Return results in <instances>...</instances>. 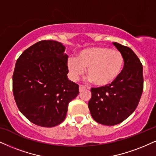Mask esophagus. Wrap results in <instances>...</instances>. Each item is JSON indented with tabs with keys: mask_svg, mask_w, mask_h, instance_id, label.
<instances>
[{
	"mask_svg": "<svg viewBox=\"0 0 156 156\" xmlns=\"http://www.w3.org/2000/svg\"><path fill=\"white\" fill-rule=\"evenodd\" d=\"M85 89H86L85 86L82 85V84H80V92H82V90H85Z\"/></svg>",
	"mask_w": 156,
	"mask_h": 156,
	"instance_id": "34e87169",
	"label": "esophagus"
}]
</instances>
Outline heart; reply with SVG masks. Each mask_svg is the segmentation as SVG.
<instances>
[{"label": "heart", "mask_w": 156, "mask_h": 156, "mask_svg": "<svg viewBox=\"0 0 156 156\" xmlns=\"http://www.w3.org/2000/svg\"><path fill=\"white\" fill-rule=\"evenodd\" d=\"M124 62V56L118 50L93 47L82 50L76 58L69 57L66 64L72 80H77L87 69V77L93 84L106 86L119 77Z\"/></svg>", "instance_id": "b5f03b06"}]
</instances>
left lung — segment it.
I'll use <instances>...</instances> for the list:
<instances>
[{"mask_svg":"<svg viewBox=\"0 0 156 156\" xmlns=\"http://www.w3.org/2000/svg\"><path fill=\"white\" fill-rule=\"evenodd\" d=\"M113 44L124 56V68L111 84L92 87V97L88 102L94 120L107 126L118 124L127 119L137 107L143 91V64L139 58L129 47Z\"/></svg>","mask_w":156,"mask_h":156,"instance_id":"8db88e82","label":"left lung"}]
</instances>
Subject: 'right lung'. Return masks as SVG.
Returning <instances> with one entry per match:
<instances>
[{"label":"right lung","mask_w":156,"mask_h":156,"mask_svg":"<svg viewBox=\"0 0 156 156\" xmlns=\"http://www.w3.org/2000/svg\"><path fill=\"white\" fill-rule=\"evenodd\" d=\"M55 40L34 44L17 59L13 74V93L19 110L33 124L43 127L64 121L69 102L77 96L79 85L67 78L68 55Z\"/></svg>","instance_id":"1"}]
</instances>
